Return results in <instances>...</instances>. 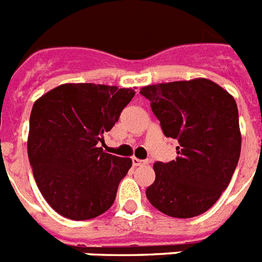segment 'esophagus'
<instances>
[{"label":"esophagus","mask_w":262,"mask_h":262,"mask_svg":"<svg viewBox=\"0 0 262 262\" xmlns=\"http://www.w3.org/2000/svg\"><path fill=\"white\" fill-rule=\"evenodd\" d=\"M143 164H147V162H144V160H140V159H138V158H133L134 167H139V165H143Z\"/></svg>","instance_id":"obj_1"}]
</instances>
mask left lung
<instances>
[{
	"instance_id": "8db88e82",
	"label": "left lung",
	"mask_w": 262,
	"mask_h": 262,
	"mask_svg": "<svg viewBox=\"0 0 262 262\" xmlns=\"http://www.w3.org/2000/svg\"><path fill=\"white\" fill-rule=\"evenodd\" d=\"M140 94L151 102L164 135L179 142L176 160L154 164L147 199L171 217L204 213L228 187L240 158L236 100L207 78L149 84Z\"/></svg>"
}]
</instances>
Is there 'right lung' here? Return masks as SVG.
Listing matches in <instances>:
<instances>
[{"mask_svg": "<svg viewBox=\"0 0 262 262\" xmlns=\"http://www.w3.org/2000/svg\"><path fill=\"white\" fill-rule=\"evenodd\" d=\"M134 95L124 87L63 83L33 104L29 162L42 196L63 217L90 220L114 204L133 160L104 152L98 143Z\"/></svg>", "mask_w": 262, "mask_h": 262, "instance_id": "obj_1", "label": "right lung"}]
</instances>
